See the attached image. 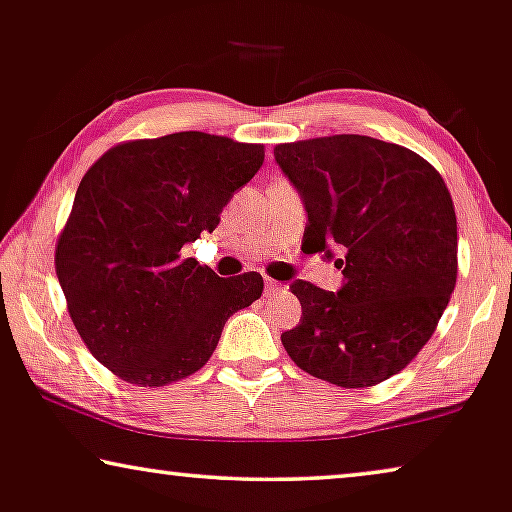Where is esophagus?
<instances>
[{
	"mask_svg": "<svg viewBox=\"0 0 512 512\" xmlns=\"http://www.w3.org/2000/svg\"><path fill=\"white\" fill-rule=\"evenodd\" d=\"M282 292H285V287H282L278 280L266 278V282H264V294L269 296V299H276V296H280Z\"/></svg>",
	"mask_w": 512,
	"mask_h": 512,
	"instance_id": "obj_1",
	"label": "esophagus"
}]
</instances>
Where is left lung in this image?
Instances as JSON below:
<instances>
[{"mask_svg":"<svg viewBox=\"0 0 512 512\" xmlns=\"http://www.w3.org/2000/svg\"><path fill=\"white\" fill-rule=\"evenodd\" d=\"M299 190L305 253L335 259L338 294L296 280L301 322L280 335L308 375L365 388L398 375L432 338L457 280V220L446 181L416 151L368 135L276 144Z\"/></svg>","mask_w":512,"mask_h":512,"instance_id":"left-lung-1","label":"left lung"}]
</instances>
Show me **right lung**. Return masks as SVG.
<instances>
[{"instance_id":"right-lung-1","label":"right lung","mask_w":512,"mask_h":512,"mask_svg":"<svg viewBox=\"0 0 512 512\" xmlns=\"http://www.w3.org/2000/svg\"><path fill=\"white\" fill-rule=\"evenodd\" d=\"M262 163L264 144L186 131L119 142L89 167L55 271L73 326L112 375L149 388L195 375L230 315L262 296L255 271L220 278L181 257Z\"/></svg>"}]
</instances>
